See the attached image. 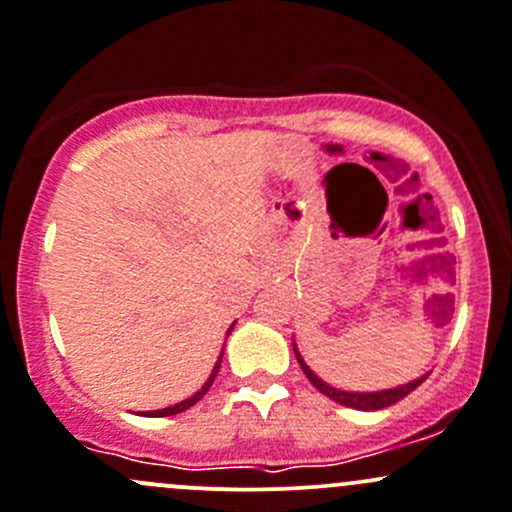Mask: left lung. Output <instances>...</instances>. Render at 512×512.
Instances as JSON below:
<instances>
[{"label":"left lung","instance_id":"1","mask_svg":"<svg viewBox=\"0 0 512 512\" xmlns=\"http://www.w3.org/2000/svg\"><path fill=\"white\" fill-rule=\"evenodd\" d=\"M294 355H297L301 370H304V375L309 378V383L316 387L319 392H324L328 400L338 402V405L343 407H353V410H363V412H373V410H383V407H390L395 405V402H400L402 397H407L414 387H419L427 380V375H422V378L417 380H410L407 385H400V387H390V390H380V392H351V390H338V387H331L324 380L319 378V375L314 373V370L309 368V365L304 363V358H301L297 343H294Z\"/></svg>","mask_w":512,"mask_h":512}]
</instances>
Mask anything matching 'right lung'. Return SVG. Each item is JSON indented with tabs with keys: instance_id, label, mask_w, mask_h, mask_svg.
Returning <instances> with one entry per match:
<instances>
[{
	"instance_id": "right-lung-1",
	"label": "right lung",
	"mask_w": 512,
	"mask_h": 512,
	"mask_svg": "<svg viewBox=\"0 0 512 512\" xmlns=\"http://www.w3.org/2000/svg\"><path fill=\"white\" fill-rule=\"evenodd\" d=\"M230 331H233V326L228 328V336H230ZM220 363H223V351H220V355H218V360H215V365H213V370H211V375H208V380L206 383L201 385V390L196 392V395H191V397H186L184 402H179V405H174V407H164V410H157V412H147L149 417H171V414H179V412H186L188 407H193L196 405L198 400H201L203 395H206L208 390H211V385H213V380H215V375H218V370H220Z\"/></svg>"
}]
</instances>
